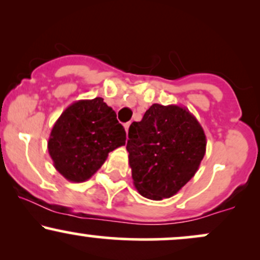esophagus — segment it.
<instances>
[{
	"label": "esophagus",
	"mask_w": 260,
	"mask_h": 260,
	"mask_svg": "<svg viewBox=\"0 0 260 260\" xmlns=\"http://www.w3.org/2000/svg\"><path fill=\"white\" fill-rule=\"evenodd\" d=\"M128 128H129V123L124 124V129H126V132H128Z\"/></svg>",
	"instance_id": "1"
}]
</instances>
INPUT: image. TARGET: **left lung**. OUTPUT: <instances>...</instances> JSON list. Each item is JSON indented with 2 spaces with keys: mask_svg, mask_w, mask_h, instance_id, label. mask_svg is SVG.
Instances as JSON below:
<instances>
[{
  "mask_svg": "<svg viewBox=\"0 0 260 260\" xmlns=\"http://www.w3.org/2000/svg\"><path fill=\"white\" fill-rule=\"evenodd\" d=\"M128 162L140 196L161 201L175 196L198 171L207 137L186 107L153 104L128 131Z\"/></svg>",
  "mask_w": 260,
  "mask_h": 260,
  "instance_id": "obj_1",
  "label": "left lung"
}]
</instances>
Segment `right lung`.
Returning a JSON list of instances; mask_svg holds the SVG:
<instances>
[{"mask_svg":"<svg viewBox=\"0 0 260 260\" xmlns=\"http://www.w3.org/2000/svg\"><path fill=\"white\" fill-rule=\"evenodd\" d=\"M126 144V132L103 98L78 100L53 124L47 149L66 180L84 182L105 162L110 151Z\"/></svg>","mask_w":260,"mask_h":260,"instance_id":"add662e5","label":"right lung"}]
</instances>
